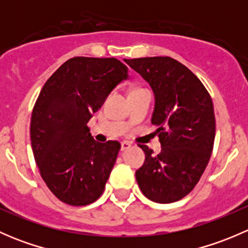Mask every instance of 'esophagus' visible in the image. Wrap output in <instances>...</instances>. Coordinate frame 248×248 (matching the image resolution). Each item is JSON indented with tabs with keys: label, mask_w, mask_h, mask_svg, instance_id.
Returning <instances> with one entry per match:
<instances>
[{
	"label": "esophagus",
	"mask_w": 248,
	"mask_h": 248,
	"mask_svg": "<svg viewBox=\"0 0 248 248\" xmlns=\"http://www.w3.org/2000/svg\"><path fill=\"white\" fill-rule=\"evenodd\" d=\"M131 146H132V144L129 141H122L121 142V150H122V151H124V150H128Z\"/></svg>",
	"instance_id": "obj_1"
}]
</instances>
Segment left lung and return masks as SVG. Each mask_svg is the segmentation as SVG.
<instances>
[{
    "instance_id": "1",
    "label": "left lung",
    "mask_w": 248,
    "mask_h": 248,
    "mask_svg": "<svg viewBox=\"0 0 248 248\" xmlns=\"http://www.w3.org/2000/svg\"><path fill=\"white\" fill-rule=\"evenodd\" d=\"M144 78L155 94L151 124L162 150L146 145L145 162L136 171L142 194L169 204L186 197L198 184L214 149L216 122L209 92L186 66L168 56L124 60Z\"/></svg>"
}]
</instances>
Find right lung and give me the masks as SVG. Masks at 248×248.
Returning a JSON list of instances; mask_svg holds the SVG:
<instances>
[{"label": "right lung", "mask_w": 248, "mask_h": 248, "mask_svg": "<svg viewBox=\"0 0 248 248\" xmlns=\"http://www.w3.org/2000/svg\"><path fill=\"white\" fill-rule=\"evenodd\" d=\"M126 79L128 68L114 57L79 56L64 62L44 84L30 136L42 179L61 202L82 206L103 193L121 145L96 141L87 122Z\"/></svg>", "instance_id": "right-lung-1"}]
</instances>
